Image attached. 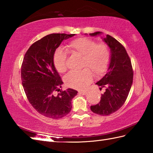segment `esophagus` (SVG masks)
<instances>
[{
  "mask_svg": "<svg viewBox=\"0 0 153 153\" xmlns=\"http://www.w3.org/2000/svg\"><path fill=\"white\" fill-rule=\"evenodd\" d=\"M79 93L82 95H86L87 94V91H79Z\"/></svg>",
  "mask_w": 153,
  "mask_h": 153,
  "instance_id": "obj_1",
  "label": "esophagus"
}]
</instances>
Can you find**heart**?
Listing matches in <instances>:
<instances>
[{"mask_svg": "<svg viewBox=\"0 0 153 153\" xmlns=\"http://www.w3.org/2000/svg\"><path fill=\"white\" fill-rule=\"evenodd\" d=\"M66 49L72 56L81 57L80 72H71L65 77V82L70 87L84 89L90 83L92 74L99 76L106 71L111 60V53L107 45L96 44L95 41L87 37L75 39L66 45ZM67 55L61 49L57 50L53 56V65L57 71L65 72Z\"/></svg>", "mask_w": 153, "mask_h": 153, "instance_id": "obj_1", "label": "heart"}]
</instances>
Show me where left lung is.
<instances>
[{
	"instance_id": "1",
	"label": "left lung",
	"mask_w": 153,
	"mask_h": 153,
	"mask_svg": "<svg viewBox=\"0 0 153 153\" xmlns=\"http://www.w3.org/2000/svg\"><path fill=\"white\" fill-rule=\"evenodd\" d=\"M100 32L89 33L92 37L100 36ZM87 35V33H85ZM109 47L111 60L107 72L96 83L100 89L105 88L99 103L91 107V111L101 116H108L116 112L125 102L133 80L131 61L126 50L109 35L101 37Z\"/></svg>"
}]
</instances>
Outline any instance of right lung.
<instances>
[{
  "label": "right lung",
  "mask_w": 153,
  "mask_h": 153,
  "mask_svg": "<svg viewBox=\"0 0 153 153\" xmlns=\"http://www.w3.org/2000/svg\"><path fill=\"white\" fill-rule=\"evenodd\" d=\"M75 34L52 33L34 42L27 51L22 64V84L29 102L42 116L59 119L71 111L72 100L77 91H61L63 82L53 65L56 49ZM56 91H60L57 95Z\"/></svg>",
  "instance_id": "add662e5"
}]
</instances>
